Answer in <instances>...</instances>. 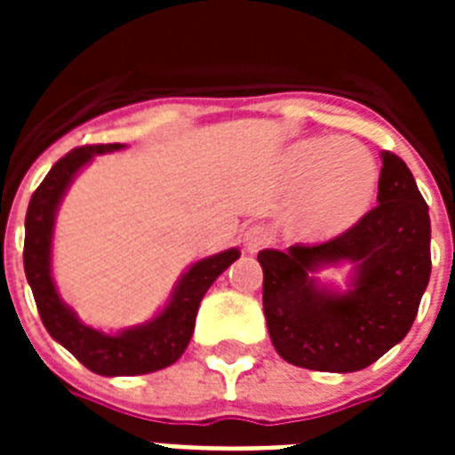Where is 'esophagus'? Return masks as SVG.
I'll use <instances>...</instances> for the list:
<instances>
[{
	"instance_id": "obj_1",
	"label": "esophagus",
	"mask_w": 455,
	"mask_h": 455,
	"mask_svg": "<svg viewBox=\"0 0 455 455\" xmlns=\"http://www.w3.org/2000/svg\"><path fill=\"white\" fill-rule=\"evenodd\" d=\"M271 241V232L264 228V225H251L243 235V243H246L248 252H257L259 248H264Z\"/></svg>"
}]
</instances>
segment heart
Instances as JSON below:
<instances>
[{
	"label": "heart",
	"mask_w": 455,
	"mask_h": 455,
	"mask_svg": "<svg viewBox=\"0 0 455 455\" xmlns=\"http://www.w3.org/2000/svg\"><path fill=\"white\" fill-rule=\"evenodd\" d=\"M287 178L299 193L291 228L305 239L347 230L371 204L378 168L364 148L335 139H307L287 156Z\"/></svg>",
	"instance_id": "heart-1"
}]
</instances>
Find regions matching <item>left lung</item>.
<instances>
[{
  "label": "left lung",
  "mask_w": 455,
  "mask_h": 455,
  "mask_svg": "<svg viewBox=\"0 0 455 455\" xmlns=\"http://www.w3.org/2000/svg\"><path fill=\"white\" fill-rule=\"evenodd\" d=\"M264 271V316L273 347L289 364L348 373L396 347L431 277V219L401 156L383 152L378 204L351 230L316 246L257 255ZM351 261L352 289L319 285L325 266Z\"/></svg>",
  "instance_id": "obj_1"
}]
</instances>
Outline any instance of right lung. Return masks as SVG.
I'll use <instances>...</instances> for the list:
<instances>
[{
    "label": "right lung",
    "instance_id": "right-lung-1",
    "mask_svg": "<svg viewBox=\"0 0 455 455\" xmlns=\"http://www.w3.org/2000/svg\"><path fill=\"white\" fill-rule=\"evenodd\" d=\"M123 148V143H107L75 148L68 152L52 166L45 180L34 191L24 219V273L34 291L43 325L84 367L100 376H139L178 363L191 341L200 300L216 277L241 255L236 248H230L191 264L172 289L166 307L148 323L124 328L118 335H107L82 323L61 300L52 277L54 219L68 187L75 175L91 164L92 156Z\"/></svg>",
    "mask_w": 455,
    "mask_h": 455
}]
</instances>
